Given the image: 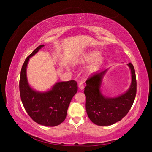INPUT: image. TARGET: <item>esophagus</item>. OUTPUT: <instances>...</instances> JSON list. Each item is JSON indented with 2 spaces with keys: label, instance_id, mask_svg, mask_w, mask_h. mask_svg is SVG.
<instances>
[{
  "label": "esophagus",
  "instance_id": "esophagus-1",
  "mask_svg": "<svg viewBox=\"0 0 152 152\" xmlns=\"http://www.w3.org/2000/svg\"><path fill=\"white\" fill-rule=\"evenodd\" d=\"M79 89H80V90H83L84 89V83L82 82H80V83H79Z\"/></svg>",
  "mask_w": 152,
  "mask_h": 152
}]
</instances>
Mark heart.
<instances>
[{
  "label": "heart",
  "mask_w": 152,
  "mask_h": 152,
  "mask_svg": "<svg viewBox=\"0 0 152 152\" xmlns=\"http://www.w3.org/2000/svg\"><path fill=\"white\" fill-rule=\"evenodd\" d=\"M100 53L98 50H91V51L86 53L83 56L78 58L76 61V63L78 64H85L89 63L92 61L93 62L87 68L86 70V75H91L93 74L98 69L101 67L103 64L104 58L102 56H99Z\"/></svg>",
  "instance_id": "b5f03b06"
}]
</instances>
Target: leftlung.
<instances>
[{"instance_id":"left-lung-1","label":"left lung","mask_w":152,"mask_h":152,"mask_svg":"<svg viewBox=\"0 0 152 152\" xmlns=\"http://www.w3.org/2000/svg\"><path fill=\"white\" fill-rule=\"evenodd\" d=\"M127 65L131 73V82L125 93L116 96L108 97L102 91L103 78L108 68L96 73L86 80L84 93L86 97V109L90 120L98 126H110L120 121L129 111L136 94V73L131 63Z\"/></svg>"}]
</instances>
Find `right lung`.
I'll use <instances>...</instances> for the list:
<instances>
[{
  "label": "right lung",
  "mask_w": 152,
  "mask_h": 152,
  "mask_svg": "<svg viewBox=\"0 0 152 152\" xmlns=\"http://www.w3.org/2000/svg\"><path fill=\"white\" fill-rule=\"evenodd\" d=\"M44 47L40 45L27 57L23 65L20 79L21 102L28 115L40 125L56 126L66 117L67 110L72 98L77 93L78 87L73 80L57 82L46 91H36L30 86L26 68L30 58Z\"/></svg>",
  "instance_id": "obj_1"
}]
</instances>
